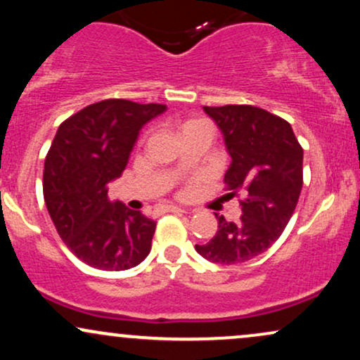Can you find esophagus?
<instances>
[{"instance_id": "1", "label": "esophagus", "mask_w": 360, "mask_h": 360, "mask_svg": "<svg viewBox=\"0 0 360 360\" xmlns=\"http://www.w3.org/2000/svg\"><path fill=\"white\" fill-rule=\"evenodd\" d=\"M166 212L169 213H188V210L181 208V206H174V205H169L166 208Z\"/></svg>"}]
</instances>
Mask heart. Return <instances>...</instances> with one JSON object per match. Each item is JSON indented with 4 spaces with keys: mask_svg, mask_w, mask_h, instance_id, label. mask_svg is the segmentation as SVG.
<instances>
[{
    "mask_svg": "<svg viewBox=\"0 0 360 360\" xmlns=\"http://www.w3.org/2000/svg\"><path fill=\"white\" fill-rule=\"evenodd\" d=\"M188 123H193V122H188ZM188 123H186V125H188Z\"/></svg>",
    "mask_w": 360,
    "mask_h": 360,
    "instance_id": "heart-1",
    "label": "heart"
}]
</instances>
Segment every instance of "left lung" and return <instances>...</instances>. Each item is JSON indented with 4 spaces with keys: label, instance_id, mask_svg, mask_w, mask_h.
<instances>
[{
    "label": "left lung",
    "instance_id": "obj_1",
    "mask_svg": "<svg viewBox=\"0 0 360 360\" xmlns=\"http://www.w3.org/2000/svg\"><path fill=\"white\" fill-rule=\"evenodd\" d=\"M221 130L232 162L225 172L230 194L243 191L240 221L218 217V232L196 245L221 266L247 262L284 232L303 188V148L286 120L250 105L203 106Z\"/></svg>",
    "mask_w": 360,
    "mask_h": 360
}]
</instances>
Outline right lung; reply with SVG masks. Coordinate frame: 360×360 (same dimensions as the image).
<instances>
[{
	"label": "right lung",
	"instance_id": "obj_1",
	"mask_svg": "<svg viewBox=\"0 0 360 360\" xmlns=\"http://www.w3.org/2000/svg\"><path fill=\"white\" fill-rule=\"evenodd\" d=\"M166 105L103 100L60 123L44 166V200L57 233L82 262L125 271L147 257L155 221L108 198L147 122Z\"/></svg>",
	"mask_w": 360,
	"mask_h": 360
}]
</instances>
